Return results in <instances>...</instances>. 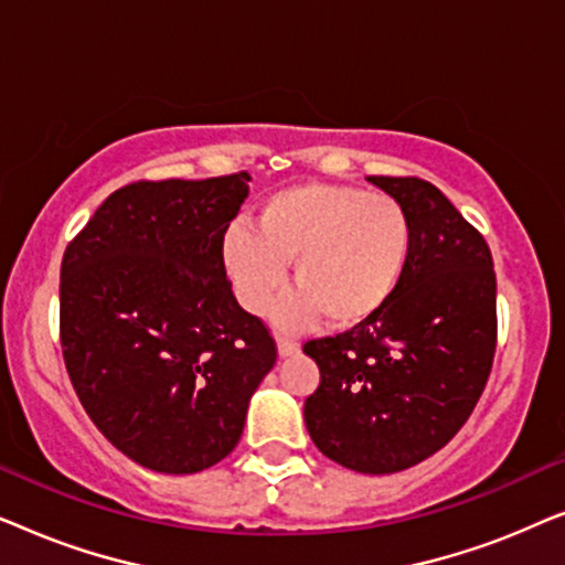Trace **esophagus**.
Instances as JSON below:
<instances>
[{
    "mask_svg": "<svg viewBox=\"0 0 565 565\" xmlns=\"http://www.w3.org/2000/svg\"><path fill=\"white\" fill-rule=\"evenodd\" d=\"M300 350V344L296 339L290 337H277V352H280V358H288V354H296Z\"/></svg>",
    "mask_w": 565,
    "mask_h": 565,
    "instance_id": "34e87169",
    "label": "esophagus"
}]
</instances>
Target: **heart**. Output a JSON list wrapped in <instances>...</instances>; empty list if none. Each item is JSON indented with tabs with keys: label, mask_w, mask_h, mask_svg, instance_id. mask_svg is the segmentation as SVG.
Here are the masks:
<instances>
[{
	"label": "heart",
	"mask_w": 565,
	"mask_h": 565,
	"mask_svg": "<svg viewBox=\"0 0 565 565\" xmlns=\"http://www.w3.org/2000/svg\"><path fill=\"white\" fill-rule=\"evenodd\" d=\"M412 254V221L391 195L329 182L277 190L257 207V228L234 223L223 265L249 313H267L288 277L298 290L277 311L285 327L323 316L334 329L373 319L396 296Z\"/></svg>",
	"instance_id": "b5f03b06"
}]
</instances>
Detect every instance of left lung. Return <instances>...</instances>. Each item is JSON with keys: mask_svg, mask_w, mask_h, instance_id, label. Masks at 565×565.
<instances>
[{"mask_svg": "<svg viewBox=\"0 0 565 565\" xmlns=\"http://www.w3.org/2000/svg\"><path fill=\"white\" fill-rule=\"evenodd\" d=\"M406 207L412 254L373 319L311 339L321 383L306 398L316 447L358 473H398L468 422L497 352V273L481 231L419 177H367Z\"/></svg>", "mask_w": 565, "mask_h": 565, "instance_id": "obj_1", "label": "left lung"}]
</instances>
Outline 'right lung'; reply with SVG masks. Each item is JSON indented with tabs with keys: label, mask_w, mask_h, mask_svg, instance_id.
Here are the masks:
<instances>
[{
	"label": "right lung",
	"mask_w": 565,
	"mask_h": 565,
	"mask_svg": "<svg viewBox=\"0 0 565 565\" xmlns=\"http://www.w3.org/2000/svg\"><path fill=\"white\" fill-rule=\"evenodd\" d=\"M246 195V172L130 182L61 262L58 331L76 396L122 455L157 473L226 458L277 360L223 265V236Z\"/></svg>",
	"instance_id": "1"
}]
</instances>
